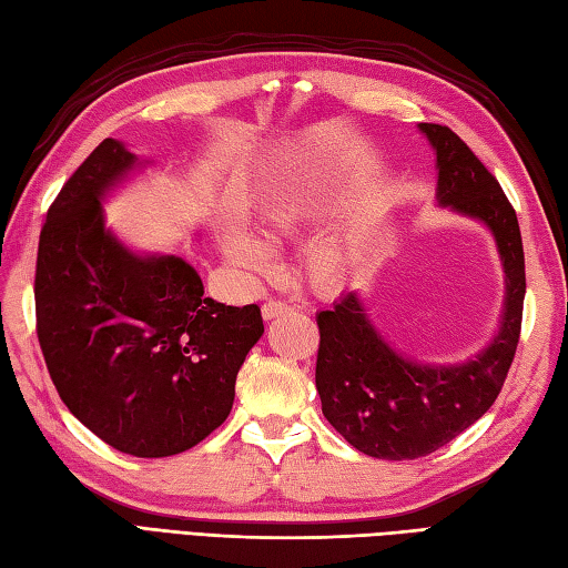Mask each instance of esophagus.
I'll use <instances>...</instances> for the list:
<instances>
[{"mask_svg":"<svg viewBox=\"0 0 568 568\" xmlns=\"http://www.w3.org/2000/svg\"><path fill=\"white\" fill-rule=\"evenodd\" d=\"M261 312H263V320H273L277 315H285V312H293V307L287 303H281V300H268V303H263Z\"/></svg>","mask_w":568,"mask_h":568,"instance_id":"obj_1","label":"esophagus"}]
</instances>
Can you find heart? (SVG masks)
<instances>
[{"label":"heart","instance_id":"obj_1","mask_svg":"<svg viewBox=\"0 0 568 568\" xmlns=\"http://www.w3.org/2000/svg\"><path fill=\"white\" fill-rule=\"evenodd\" d=\"M322 210V200L312 187L307 185H283L275 190L273 195L263 200L258 210L261 229L265 236L273 241H285V239H297L307 234L312 224L317 222ZM222 248L229 261L236 265H244L248 271H268L271 268V251L268 246L251 236L246 229L241 226H226L222 232ZM348 268V253L339 244V241H329V244H322L307 261V273L310 281L315 283L320 291H336L342 285L344 275Z\"/></svg>","mask_w":568,"mask_h":568}]
</instances>
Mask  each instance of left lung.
Listing matches in <instances>:
<instances>
[{
  "instance_id": "8db88e82",
  "label": "left lung",
  "mask_w": 568,
  "mask_h": 568,
  "mask_svg": "<svg viewBox=\"0 0 568 568\" xmlns=\"http://www.w3.org/2000/svg\"><path fill=\"white\" fill-rule=\"evenodd\" d=\"M419 129L437 151L439 204L490 229L508 293L498 334L478 356L456 366H425L397 354L356 293H344L332 310L320 312L315 381L322 413L354 449L385 462L437 452L488 413L520 342L527 287L520 224L496 175L449 126Z\"/></svg>"
}]
</instances>
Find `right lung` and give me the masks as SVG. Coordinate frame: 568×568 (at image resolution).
<instances>
[{
	"instance_id": "right-lung-1",
	"label": "right lung",
	"mask_w": 568,
	"mask_h": 568,
	"mask_svg": "<svg viewBox=\"0 0 568 568\" xmlns=\"http://www.w3.org/2000/svg\"><path fill=\"white\" fill-rule=\"evenodd\" d=\"M136 163L104 139L48 207L36 258V334L60 400L114 449L173 456L234 405L236 373L261 339L258 305L202 297L178 256H136L104 226L102 195Z\"/></svg>"
}]
</instances>
